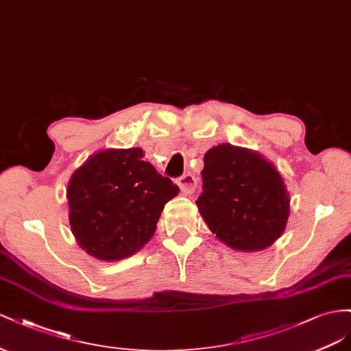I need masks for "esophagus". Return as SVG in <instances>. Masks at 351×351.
Here are the masks:
<instances>
[{
  "label": "esophagus",
  "mask_w": 351,
  "mask_h": 351,
  "mask_svg": "<svg viewBox=\"0 0 351 351\" xmlns=\"http://www.w3.org/2000/svg\"><path fill=\"white\" fill-rule=\"evenodd\" d=\"M176 184L181 188V191L185 194H191L195 191L197 188V179L191 173H185L181 178L176 179Z\"/></svg>",
  "instance_id": "34e87169"
}]
</instances>
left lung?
<instances>
[{"instance_id": "8db88e82", "label": "left lung", "mask_w": 351, "mask_h": 351, "mask_svg": "<svg viewBox=\"0 0 351 351\" xmlns=\"http://www.w3.org/2000/svg\"><path fill=\"white\" fill-rule=\"evenodd\" d=\"M197 207L210 231L226 245L256 252L281 237L289 195L281 175L263 157L231 144L208 149Z\"/></svg>"}]
</instances>
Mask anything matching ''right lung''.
<instances>
[{
	"label": "right lung",
	"instance_id": "add662e5",
	"mask_svg": "<svg viewBox=\"0 0 351 351\" xmlns=\"http://www.w3.org/2000/svg\"><path fill=\"white\" fill-rule=\"evenodd\" d=\"M179 186L144 160L141 148L104 149L89 157L67 186L72 232L88 254L114 262L153 237Z\"/></svg>",
	"mask_w": 351,
	"mask_h": 351
}]
</instances>
